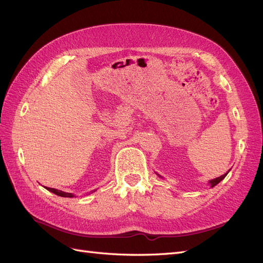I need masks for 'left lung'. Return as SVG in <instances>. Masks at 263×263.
Instances as JSON below:
<instances>
[{
    "label": "left lung",
    "mask_w": 263,
    "mask_h": 263,
    "mask_svg": "<svg viewBox=\"0 0 263 263\" xmlns=\"http://www.w3.org/2000/svg\"><path fill=\"white\" fill-rule=\"evenodd\" d=\"M228 173V172H227ZM227 173L226 174H222V176H220V177H218V178H216V179H214V180H212V181H210V183H211V185H212V187L213 186H215L216 184H218V183L224 179L226 176H227Z\"/></svg>",
    "instance_id": "left-lung-1"
}]
</instances>
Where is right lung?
<instances>
[{
  "label": "right lung",
  "instance_id": "add662e5",
  "mask_svg": "<svg viewBox=\"0 0 263 263\" xmlns=\"http://www.w3.org/2000/svg\"><path fill=\"white\" fill-rule=\"evenodd\" d=\"M48 191H50V192L54 193L55 195H59V196H63V197H72L74 196L72 193H67V192H62V191H59V190H55V189H51V187H46Z\"/></svg>",
  "mask_w": 263,
  "mask_h": 263
}]
</instances>
